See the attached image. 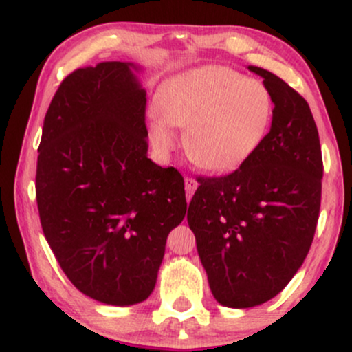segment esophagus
Segmentation results:
<instances>
[{
    "label": "esophagus",
    "instance_id": "obj_1",
    "mask_svg": "<svg viewBox=\"0 0 352 352\" xmlns=\"http://www.w3.org/2000/svg\"><path fill=\"white\" fill-rule=\"evenodd\" d=\"M197 187H199V184H197L195 179H192V177H185V192H187L188 200L192 199V195L195 193Z\"/></svg>",
    "mask_w": 352,
    "mask_h": 352
}]
</instances>
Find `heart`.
I'll return each mask as SVG.
<instances>
[{
    "mask_svg": "<svg viewBox=\"0 0 352 352\" xmlns=\"http://www.w3.org/2000/svg\"><path fill=\"white\" fill-rule=\"evenodd\" d=\"M162 119L151 122L162 151L175 145V127H187L185 151L197 167L232 172L243 165L268 134L273 100L263 84L221 66H205L165 80L157 92Z\"/></svg>",
    "mask_w": 352,
    "mask_h": 352,
    "instance_id": "heart-1",
    "label": "heart"
}]
</instances>
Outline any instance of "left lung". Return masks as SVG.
<instances>
[{"label":"left lung","instance_id":"obj_1","mask_svg":"<svg viewBox=\"0 0 352 352\" xmlns=\"http://www.w3.org/2000/svg\"><path fill=\"white\" fill-rule=\"evenodd\" d=\"M248 69L272 96V127L235 172L200 177L187 213L210 289L228 308L283 292L309 252L321 207V145L308 102L273 72Z\"/></svg>","mask_w":352,"mask_h":352}]
</instances>
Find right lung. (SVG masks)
I'll list each match as a JSON object with an SVG mask.
<instances>
[{
    "mask_svg": "<svg viewBox=\"0 0 352 352\" xmlns=\"http://www.w3.org/2000/svg\"><path fill=\"white\" fill-rule=\"evenodd\" d=\"M132 63L71 72L44 117L36 168L41 227L69 281L112 306L155 288L168 233L187 213L184 177L147 157L145 89Z\"/></svg>",
    "mask_w": 352,
    "mask_h": 352,
    "instance_id": "obj_1",
    "label": "right lung"
}]
</instances>
